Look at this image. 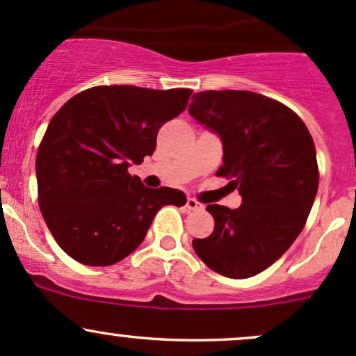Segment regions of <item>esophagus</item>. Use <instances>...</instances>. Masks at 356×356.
Masks as SVG:
<instances>
[{"mask_svg": "<svg viewBox=\"0 0 356 356\" xmlns=\"http://www.w3.org/2000/svg\"><path fill=\"white\" fill-rule=\"evenodd\" d=\"M186 209L190 210V212H195V210H200L202 209V204H198L195 198H186Z\"/></svg>", "mask_w": 356, "mask_h": 356, "instance_id": "esophagus-1", "label": "esophagus"}]
</instances>
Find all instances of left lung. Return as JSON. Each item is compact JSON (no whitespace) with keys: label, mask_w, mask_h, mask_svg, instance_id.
<instances>
[{"label":"left lung","mask_w":356,"mask_h":356,"mask_svg":"<svg viewBox=\"0 0 356 356\" xmlns=\"http://www.w3.org/2000/svg\"><path fill=\"white\" fill-rule=\"evenodd\" d=\"M188 112L222 143L219 177L243 204L207 205L209 238L193 250L210 270L250 278L273 265L304 229L317 193L316 147L304 122L282 103L253 91H200Z\"/></svg>","instance_id":"left-lung-1"}]
</instances>
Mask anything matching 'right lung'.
<instances>
[{
  "instance_id": "right-lung-1",
  "label": "right lung",
  "mask_w": 356,
  "mask_h": 356,
  "mask_svg": "<svg viewBox=\"0 0 356 356\" xmlns=\"http://www.w3.org/2000/svg\"><path fill=\"white\" fill-rule=\"evenodd\" d=\"M192 91L95 86L52 117L35 173L39 205L60 248L88 266H108L143 243L163 205H185L181 190L147 188L129 175L156 149L161 125L186 108Z\"/></svg>"
}]
</instances>
